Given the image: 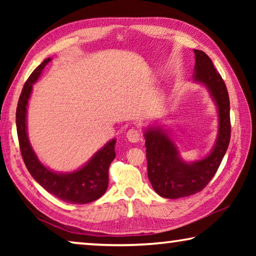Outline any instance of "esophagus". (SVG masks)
<instances>
[{
	"label": "esophagus",
	"instance_id": "obj_1",
	"mask_svg": "<svg viewBox=\"0 0 256 256\" xmlns=\"http://www.w3.org/2000/svg\"><path fill=\"white\" fill-rule=\"evenodd\" d=\"M141 131L138 128H131L126 132V138L132 144H136V142L141 140Z\"/></svg>",
	"mask_w": 256,
	"mask_h": 256
}]
</instances>
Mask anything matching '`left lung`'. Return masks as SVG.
I'll return each instance as SVG.
<instances>
[{"label":"left lung","instance_id":"8db88e82","mask_svg":"<svg viewBox=\"0 0 256 256\" xmlns=\"http://www.w3.org/2000/svg\"><path fill=\"white\" fill-rule=\"evenodd\" d=\"M194 81L206 86L218 108V136L206 157L186 162L160 125L146 128L149 180L156 192L166 198L190 196L204 188L218 170L230 141V106L226 84L204 52L194 50Z\"/></svg>","mask_w":256,"mask_h":256}]
</instances>
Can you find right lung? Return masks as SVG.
Returning a JSON list of instances; mask_svg holds the SVG:
<instances>
[{
  "label": "right lung",
  "mask_w": 256,
  "mask_h": 256,
  "mask_svg": "<svg viewBox=\"0 0 256 256\" xmlns=\"http://www.w3.org/2000/svg\"><path fill=\"white\" fill-rule=\"evenodd\" d=\"M52 58L44 60L30 74L21 92L16 112V132L20 151L26 167L34 180L47 192L64 202L86 204L104 196L108 188V168L115 158V138L102 146L80 170L72 172H56L45 167L30 146L27 134V106L32 84L40 76L42 71Z\"/></svg>",
  "instance_id": "1"
}]
</instances>
